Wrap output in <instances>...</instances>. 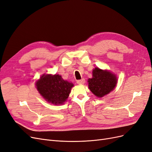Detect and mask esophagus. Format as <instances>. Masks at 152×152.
<instances>
[{
    "instance_id": "34e87169",
    "label": "esophagus",
    "mask_w": 152,
    "mask_h": 152,
    "mask_svg": "<svg viewBox=\"0 0 152 152\" xmlns=\"http://www.w3.org/2000/svg\"><path fill=\"white\" fill-rule=\"evenodd\" d=\"M77 83L79 84H84L85 83V79H82L81 80H78L77 81Z\"/></svg>"
}]
</instances>
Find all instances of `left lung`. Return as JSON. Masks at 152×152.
Listing matches in <instances>:
<instances>
[{
	"label": "left lung",
	"instance_id": "left-lung-1",
	"mask_svg": "<svg viewBox=\"0 0 152 152\" xmlns=\"http://www.w3.org/2000/svg\"><path fill=\"white\" fill-rule=\"evenodd\" d=\"M117 83L116 75L111 72L96 67L93 70V77L88 79L91 91L96 96L102 98L114 89Z\"/></svg>",
	"mask_w": 152,
	"mask_h": 152
}]
</instances>
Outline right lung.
<instances>
[{"label":"right lung","instance_id":"1","mask_svg":"<svg viewBox=\"0 0 152 152\" xmlns=\"http://www.w3.org/2000/svg\"><path fill=\"white\" fill-rule=\"evenodd\" d=\"M36 88L48 102L61 104L65 102L73 84L59 75L43 74L36 82Z\"/></svg>","mask_w":152,"mask_h":152}]
</instances>
